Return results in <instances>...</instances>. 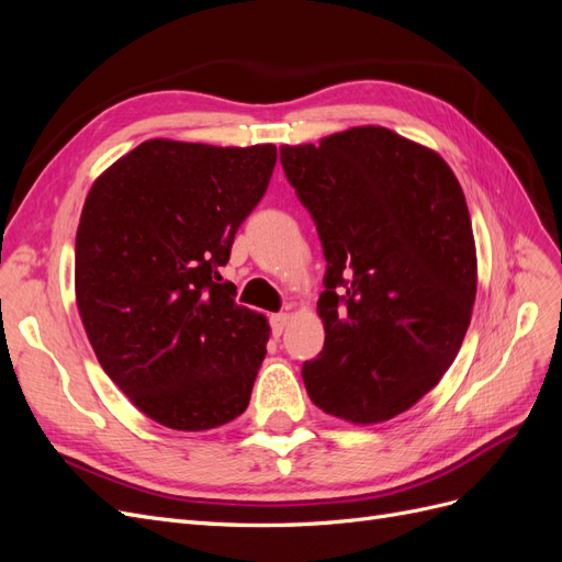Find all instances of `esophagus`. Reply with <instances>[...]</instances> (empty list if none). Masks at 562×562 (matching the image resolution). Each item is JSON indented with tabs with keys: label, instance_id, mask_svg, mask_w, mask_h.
I'll return each mask as SVG.
<instances>
[{
	"label": "esophagus",
	"instance_id": "34e87169",
	"mask_svg": "<svg viewBox=\"0 0 562 562\" xmlns=\"http://www.w3.org/2000/svg\"><path fill=\"white\" fill-rule=\"evenodd\" d=\"M288 316L285 312H281V314H271V318H269V323H271V330H274V335H281L283 333V328L288 326Z\"/></svg>",
	"mask_w": 562,
	"mask_h": 562
}]
</instances>
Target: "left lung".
Returning a JSON list of instances; mask_svg holds the SVG:
<instances>
[{"mask_svg": "<svg viewBox=\"0 0 562 562\" xmlns=\"http://www.w3.org/2000/svg\"><path fill=\"white\" fill-rule=\"evenodd\" d=\"M281 164L326 255V342L310 398L351 424L386 422L438 384L464 342L479 265L467 199L434 149L384 126L283 145Z\"/></svg>", "mask_w": 562, "mask_h": 562, "instance_id": "obj_1", "label": "left lung"}]
</instances>
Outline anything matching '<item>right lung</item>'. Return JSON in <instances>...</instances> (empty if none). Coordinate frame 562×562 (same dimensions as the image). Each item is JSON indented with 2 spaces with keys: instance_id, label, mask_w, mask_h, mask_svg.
<instances>
[{
  "instance_id": "1",
  "label": "right lung",
  "mask_w": 562,
  "mask_h": 562,
  "mask_svg": "<svg viewBox=\"0 0 562 562\" xmlns=\"http://www.w3.org/2000/svg\"><path fill=\"white\" fill-rule=\"evenodd\" d=\"M274 164V145L155 138L114 161L83 201V330L108 378L168 429H215L248 407L269 323L234 302L220 267Z\"/></svg>"
}]
</instances>
